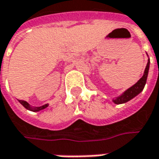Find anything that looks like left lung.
Listing matches in <instances>:
<instances>
[{"label": "left lung", "mask_w": 159, "mask_h": 159, "mask_svg": "<svg viewBox=\"0 0 159 159\" xmlns=\"http://www.w3.org/2000/svg\"><path fill=\"white\" fill-rule=\"evenodd\" d=\"M149 63H150V61L148 59V60L147 66L145 68V70H144V73H143V76L137 81V83H135L133 86H131V88L126 89L119 97H116V98H113V102L115 104H116V105L124 104V103L132 99L133 98H135L137 95H139V93L143 90V89H144V87L146 85V82H147L148 74V70H149Z\"/></svg>", "instance_id": "left-lung-1"}]
</instances>
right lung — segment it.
<instances>
[{
	"label": "right lung",
	"instance_id": "add662e5",
	"mask_svg": "<svg viewBox=\"0 0 159 159\" xmlns=\"http://www.w3.org/2000/svg\"><path fill=\"white\" fill-rule=\"evenodd\" d=\"M19 102H20V104L23 106V107H25L26 109H28L29 111H33V112H38V111H41V110H43L44 108H46V107H48V104H45L44 106H41V107H31L29 104H28V102H26V101H24V100H19Z\"/></svg>",
	"mask_w": 159,
	"mask_h": 159
}]
</instances>
